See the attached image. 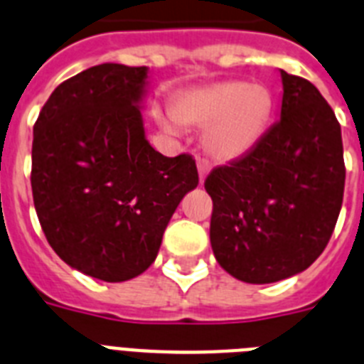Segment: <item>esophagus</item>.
Returning a JSON list of instances; mask_svg holds the SVG:
<instances>
[{
  "instance_id": "1",
  "label": "esophagus",
  "mask_w": 364,
  "mask_h": 364,
  "mask_svg": "<svg viewBox=\"0 0 364 364\" xmlns=\"http://www.w3.org/2000/svg\"><path fill=\"white\" fill-rule=\"evenodd\" d=\"M198 172H200V179L205 181L207 178V173L210 172V163H208L205 157H198Z\"/></svg>"
}]
</instances>
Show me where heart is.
<instances>
[{"label":"heart","instance_id":"1","mask_svg":"<svg viewBox=\"0 0 364 364\" xmlns=\"http://www.w3.org/2000/svg\"><path fill=\"white\" fill-rule=\"evenodd\" d=\"M173 117L183 124L207 126L205 148L216 159L247 154L264 135L273 112V95L262 84L227 80L185 91L173 104ZM159 121L173 128L172 117Z\"/></svg>","mask_w":364,"mask_h":364}]
</instances>
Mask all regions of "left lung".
<instances>
[{
  "instance_id": "8db88e82",
  "label": "left lung",
  "mask_w": 364,
  "mask_h": 364,
  "mask_svg": "<svg viewBox=\"0 0 364 364\" xmlns=\"http://www.w3.org/2000/svg\"><path fill=\"white\" fill-rule=\"evenodd\" d=\"M282 75L280 119L205 179L218 264L249 284L308 269L331 238L344 194L341 124L309 80Z\"/></svg>"
}]
</instances>
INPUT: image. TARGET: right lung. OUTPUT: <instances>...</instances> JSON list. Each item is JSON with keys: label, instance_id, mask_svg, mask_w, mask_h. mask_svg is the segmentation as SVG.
Listing matches in <instances>:
<instances>
[{"label": "right lung", "instance_id": "add662e5", "mask_svg": "<svg viewBox=\"0 0 364 364\" xmlns=\"http://www.w3.org/2000/svg\"><path fill=\"white\" fill-rule=\"evenodd\" d=\"M148 68L100 64L56 87L34 122L31 186L55 252L80 273L124 282L154 264L163 232L198 186L191 154L144 137Z\"/></svg>", "mask_w": 364, "mask_h": 364}]
</instances>
